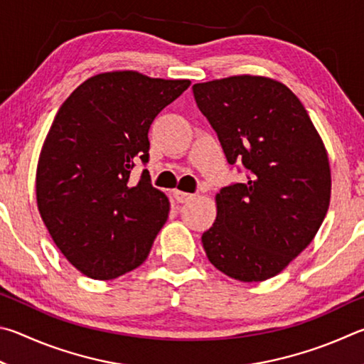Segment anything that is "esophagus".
I'll return each instance as SVG.
<instances>
[{
    "label": "esophagus",
    "mask_w": 364,
    "mask_h": 364,
    "mask_svg": "<svg viewBox=\"0 0 364 364\" xmlns=\"http://www.w3.org/2000/svg\"><path fill=\"white\" fill-rule=\"evenodd\" d=\"M174 198L178 203H188L195 198V195L192 193H186V192H181V190H174Z\"/></svg>",
    "instance_id": "34e87169"
}]
</instances>
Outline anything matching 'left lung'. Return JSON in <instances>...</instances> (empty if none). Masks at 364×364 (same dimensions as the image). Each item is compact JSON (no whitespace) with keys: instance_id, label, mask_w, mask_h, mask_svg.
<instances>
[{"instance_id":"8db88e82","label":"left lung","mask_w":364,"mask_h":364,"mask_svg":"<svg viewBox=\"0 0 364 364\" xmlns=\"http://www.w3.org/2000/svg\"><path fill=\"white\" fill-rule=\"evenodd\" d=\"M228 164L243 182L222 187L203 233L215 269L245 283L278 275L321 227L331 198L326 150L304 105L282 82L230 76L193 85Z\"/></svg>"}]
</instances>
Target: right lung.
Wrapping results in <instances>:
<instances>
[{
    "instance_id": "1",
    "label": "right lung",
    "mask_w": 364,
    "mask_h": 364,
    "mask_svg": "<svg viewBox=\"0 0 364 364\" xmlns=\"http://www.w3.org/2000/svg\"><path fill=\"white\" fill-rule=\"evenodd\" d=\"M188 80L100 73L63 102L36 171V200L55 246L81 273L113 279L137 269L168 220L169 201L137 161L149 163V129Z\"/></svg>"
}]
</instances>
